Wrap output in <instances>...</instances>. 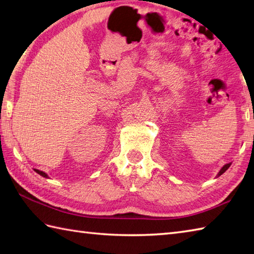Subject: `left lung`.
<instances>
[{"label":"left lung","mask_w":254,"mask_h":254,"mask_svg":"<svg viewBox=\"0 0 254 254\" xmlns=\"http://www.w3.org/2000/svg\"><path fill=\"white\" fill-rule=\"evenodd\" d=\"M230 165H231V163H229V164H226V165H224V166H223V168L219 170V172H218V175H217V177H219V176H222V175L224 174V172H225L226 170H227V169L229 168V167H230Z\"/></svg>","instance_id":"obj_1"}]
</instances>
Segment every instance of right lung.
Instances as JSON below:
<instances>
[{
	"instance_id": "right-lung-1",
	"label": "right lung",
	"mask_w": 254,
	"mask_h": 254,
	"mask_svg": "<svg viewBox=\"0 0 254 254\" xmlns=\"http://www.w3.org/2000/svg\"><path fill=\"white\" fill-rule=\"evenodd\" d=\"M38 175H40V176H42L44 178H48V175L46 174V172H44V171H41V170H38V169H34Z\"/></svg>"
}]
</instances>
